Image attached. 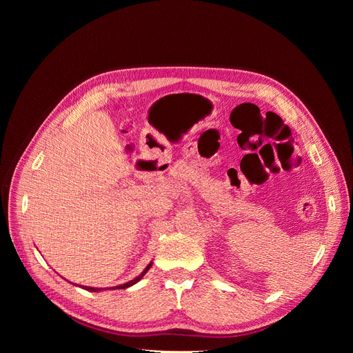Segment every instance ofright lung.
<instances>
[{
  "label": "right lung",
  "instance_id": "1",
  "mask_svg": "<svg viewBox=\"0 0 353 353\" xmlns=\"http://www.w3.org/2000/svg\"><path fill=\"white\" fill-rule=\"evenodd\" d=\"M150 266H152V262L147 265V268L137 276V279H134V280H131V281H128V283H125V284H122V285H116V287H112V288H116V290H119V288H128V287H131V285H134L135 283H138L140 281L143 276L145 275V272L150 270ZM82 288H85V290H90V292H100V290H103V288H95V287H87V285H82Z\"/></svg>",
  "mask_w": 353,
  "mask_h": 353
}]
</instances>
